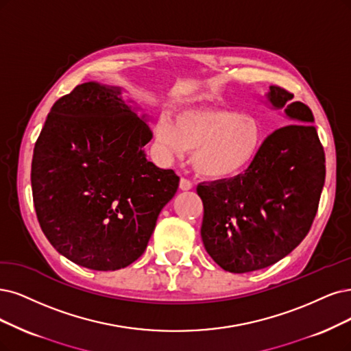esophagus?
<instances>
[{
    "mask_svg": "<svg viewBox=\"0 0 351 351\" xmlns=\"http://www.w3.org/2000/svg\"><path fill=\"white\" fill-rule=\"evenodd\" d=\"M179 188L182 189V191H189V189H192V188H193V184L191 182V180H188V179L182 178V179L179 180Z\"/></svg>",
    "mask_w": 351,
    "mask_h": 351,
    "instance_id": "34e87169",
    "label": "esophagus"
}]
</instances>
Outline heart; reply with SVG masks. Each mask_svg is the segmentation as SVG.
<instances>
[{
  "label": "heart",
  "mask_w": 351,
  "mask_h": 351,
  "mask_svg": "<svg viewBox=\"0 0 351 351\" xmlns=\"http://www.w3.org/2000/svg\"><path fill=\"white\" fill-rule=\"evenodd\" d=\"M154 138L169 154L192 152L197 173L224 180L249 169L261 153L265 130L257 117L234 110L202 107L179 111L175 120L160 115Z\"/></svg>",
  "instance_id": "1"
}]
</instances>
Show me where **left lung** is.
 <instances>
[{"mask_svg": "<svg viewBox=\"0 0 351 351\" xmlns=\"http://www.w3.org/2000/svg\"><path fill=\"white\" fill-rule=\"evenodd\" d=\"M267 102L292 124L267 136L244 173L197 186L204 204L201 237L213 261L231 274H247L279 262L313 226L324 182L326 154L314 115L280 86Z\"/></svg>", "mask_w": 351, "mask_h": 351, "instance_id": "1", "label": "left lung"}]
</instances>
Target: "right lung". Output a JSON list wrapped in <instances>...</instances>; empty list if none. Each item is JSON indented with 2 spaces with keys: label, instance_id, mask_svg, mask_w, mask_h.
<instances>
[{
  "label": "right lung",
  "instance_id": "obj_1",
  "mask_svg": "<svg viewBox=\"0 0 351 351\" xmlns=\"http://www.w3.org/2000/svg\"><path fill=\"white\" fill-rule=\"evenodd\" d=\"M119 86L77 85L51 107L32 160L38 224L71 262L117 270L145 253L179 176L146 159V115ZM133 102V101H128Z\"/></svg>",
  "mask_w": 351,
  "mask_h": 351
}]
</instances>
